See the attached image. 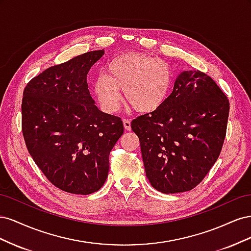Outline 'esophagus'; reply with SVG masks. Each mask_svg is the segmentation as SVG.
<instances>
[{
    "label": "esophagus",
    "mask_w": 251,
    "mask_h": 251,
    "mask_svg": "<svg viewBox=\"0 0 251 251\" xmlns=\"http://www.w3.org/2000/svg\"><path fill=\"white\" fill-rule=\"evenodd\" d=\"M123 123H124V126H125L126 130L130 131L131 130V121L128 119H124Z\"/></svg>",
    "instance_id": "obj_1"
}]
</instances>
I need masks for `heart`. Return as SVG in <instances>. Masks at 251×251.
<instances>
[{
	"mask_svg": "<svg viewBox=\"0 0 251 251\" xmlns=\"http://www.w3.org/2000/svg\"><path fill=\"white\" fill-rule=\"evenodd\" d=\"M173 83L171 67L161 59L141 53H124L111 59L103 74L93 83V92L101 109L115 113L125 101L137 113L150 114L168 100Z\"/></svg>",
	"mask_w": 251,
	"mask_h": 251,
	"instance_id": "b5f03b06",
	"label": "heart"
}]
</instances>
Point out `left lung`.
Segmentation results:
<instances>
[{
	"mask_svg": "<svg viewBox=\"0 0 251 251\" xmlns=\"http://www.w3.org/2000/svg\"><path fill=\"white\" fill-rule=\"evenodd\" d=\"M229 101L208 75L183 71L156 112L132 121L151 185L163 194L191 191L221 153Z\"/></svg>",
	"mask_w": 251,
	"mask_h": 251,
	"instance_id": "1",
	"label": "left lung"
}]
</instances>
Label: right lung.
Here are the masks:
<instances>
[{
    "instance_id": "right-lung-1",
    "label": "right lung",
    "mask_w": 251,
    "mask_h": 251,
    "mask_svg": "<svg viewBox=\"0 0 251 251\" xmlns=\"http://www.w3.org/2000/svg\"><path fill=\"white\" fill-rule=\"evenodd\" d=\"M104 51L83 53L48 68L25 87L22 131L32 159L64 192H97L109 173V155L124 125L95 105L87 74Z\"/></svg>"
}]
</instances>
